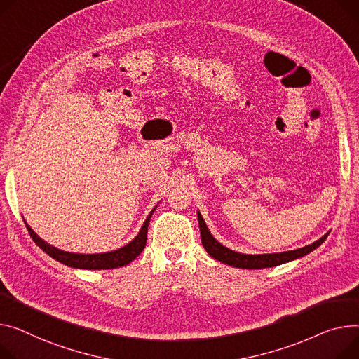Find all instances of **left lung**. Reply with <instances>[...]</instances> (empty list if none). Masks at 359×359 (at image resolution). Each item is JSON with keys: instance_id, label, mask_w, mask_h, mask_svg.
Segmentation results:
<instances>
[{"instance_id": "1", "label": "left lung", "mask_w": 359, "mask_h": 359, "mask_svg": "<svg viewBox=\"0 0 359 359\" xmlns=\"http://www.w3.org/2000/svg\"><path fill=\"white\" fill-rule=\"evenodd\" d=\"M198 221H199V229H201V238H202V245L208 251L210 257L215 259H218L221 262H225L228 266L238 267V269H248V270H258V269H269V267H276L280 264H284V262L293 261L296 258L304 257L309 252H312L316 250L320 244L327 238L329 232L325 233L320 240L315 241L313 244L306 245L303 248L292 250V251H284V252H274V254H241L232 251L226 247H224L221 243H218L212 233L209 232L201 212H198Z\"/></svg>"}]
</instances>
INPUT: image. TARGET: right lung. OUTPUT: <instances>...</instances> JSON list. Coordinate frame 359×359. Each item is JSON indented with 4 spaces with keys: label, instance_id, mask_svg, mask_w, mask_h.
Listing matches in <instances>:
<instances>
[{
    "label": "right lung",
    "instance_id": "add662e5",
    "mask_svg": "<svg viewBox=\"0 0 359 359\" xmlns=\"http://www.w3.org/2000/svg\"><path fill=\"white\" fill-rule=\"evenodd\" d=\"M156 208L150 212L147 219L144 221V224H142L138 235L131 243H128L127 245H124L119 250H115L111 252H101V254H76V252L62 251L50 244H47L46 241H43L41 238L29 226V224L26 221H24V224H26V228H27L30 236L33 238V241L47 255H50L56 261L62 262V264L74 267V269H83V270H111V269H118V267L130 264V262L133 259H135L141 254V251L144 250L146 243H147V228H149L150 218H151L153 212L156 210Z\"/></svg>",
    "mask_w": 359,
    "mask_h": 359
}]
</instances>
